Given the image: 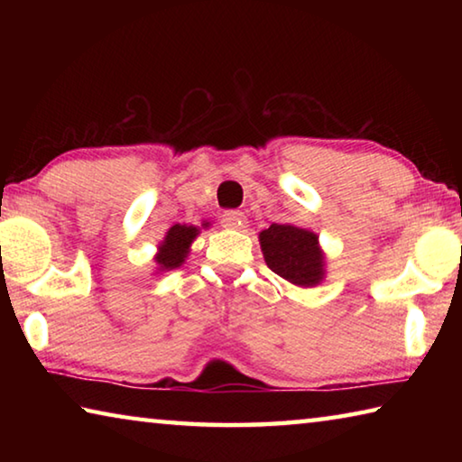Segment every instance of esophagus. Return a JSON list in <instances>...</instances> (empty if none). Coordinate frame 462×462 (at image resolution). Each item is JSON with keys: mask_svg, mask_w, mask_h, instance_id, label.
<instances>
[{"mask_svg": "<svg viewBox=\"0 0 462 462\" xmlns=\"http://www.w3.org/2000/svg\"><path fill=\"white\" fill-rule=\"evenodd\" d=\"M222 224L226 226V228H232V230H242L246 228V216L242 212H226L222 216Z\"/></svg>", "mask_w": 462, "mask_h": 462, "instance_id": "esophagus-1", "label": "esophagus"}]
</instances>
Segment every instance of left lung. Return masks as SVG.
I'll use <instances>...</instances> for the list:
<instances>
[{
  "label": "left lung",
  "mask_w": 462,
  "mask_h": 462,
  "mask_svg": "<svg viewBox=\"0 0 462 462\" xmlns=\"http://www.w3.org/2000/svg\"><path fill=\"white\" fill-rule=\"evenodd\" d=\"M259 238L264 261L279 277L300 287H314L322 281L324 256L314 232L289 224H271Z\"/></svg>",
  "instance_id": "obj_1"
}]
</instances>
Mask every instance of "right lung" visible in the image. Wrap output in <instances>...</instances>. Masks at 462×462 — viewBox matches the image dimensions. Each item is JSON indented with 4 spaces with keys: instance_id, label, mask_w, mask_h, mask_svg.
Masks as SVG:
<instances>
[{
    "instance_id": "add662e5",
    "label": "right lung",
    "mask_w": 462,
    "mask_h": 462,
    "mask_svg": "<svg viewBox=\"0 0 462 462\" xmlns=\"http://www.w3.org/2000/svg\"><path fill=\"white\" fill-rule=\"evenodd\" d=\"M198 232L199 230L195 228V226L175 224L173 228L167 232V238L161 245V253L156 254V263H159V267L161 269L181 267L187 253H189V245L193 242V238L198 236Z\"/></svg>"
}]
</instances>
